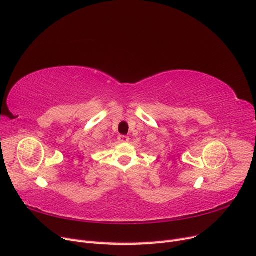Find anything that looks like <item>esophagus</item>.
I'll return each instance as SVG.
<instances>
[{
  "mask_svg": "<svg viewBox=\"0 0 256 256\" xmlns=\"http://www.w3.org/2000/svg\"><path fill=\"white\" fill-rule=\"evenodd\" d=\"M118 142H120V143H127V142H129V136H118Z\"/></svg>",
  "mask_w": 256,
  "mask_h": 256,
  "instance_id": "1",
  "label": "esophagus"
}]
</instances>
